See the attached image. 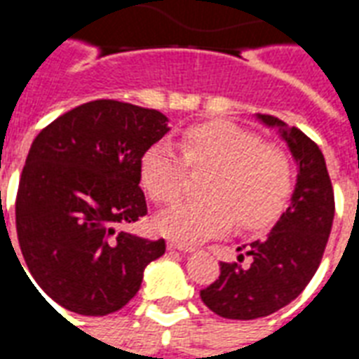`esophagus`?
<instances>
[{"label": "esophagus", "instance_id": "34e87169", "mask_svg": "<svg viewBox=\"0 0 359 359\" xmlns=\"http://www.w3.org/2000/svg\"><path fill=\"white\" fill-rule=\"evenodd\" d=\"M167 248L179 250V252H184V254H188V252H194V248H192V246H187V244H180V242H175V241L167 242Z\"/></svg>", "mask_w": 359, "mask_h": 359}]
</instances>
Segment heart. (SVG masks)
Segmentation results:
<instances>
[{
	"label": "heart",
	"instance_id": "obj_1",
	"mask_svg": "<svg viewBox=\"0 0 359 359\" xmlns=\"http://www.w3.org/2000/svg\"><path fill=\"white\" fill-rule=\"evenodd\" d=\"M179 148L151 144L140 157V182L151 200L172 202L180 194L187 165L210 169L202 184L205 200L179 202L161 211L157 231L180 244L217 238L231 231L264 229L277 217L292 192V167L280 149L257 134L226 121L190 126Z\"/></svg>",
	"mask_w": 359,
	"mask_h": 359
}]
</instances>
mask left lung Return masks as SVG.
Segmentation results:
<instances>
[{"label": "left lung", "instance_id": "8db88e82", "mask_svg": "<svg viewBox=\"0 0 359 359\" xmlns=\"http://www.w3.org/2000/svg\"><path fill=\"white\" fill-rule=\"evenodd\" d=\"M256 118L277 128L298 175L290 203L271 233L238 256V262L252 257L250 265L221 264L217 280L200 292L213 313L242 321L271 316L300 296L321 264L334 217L332 184L319 146L277 117Z\"/></svg>", "mask_w": 359, "mask_h": 359}]
</instances>
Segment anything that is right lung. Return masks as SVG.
Masks as SVG:
<instances>
[{
	"instance_id": "add662e5",
	"label": "right lung",
	"mask_w": 359,
	"mask_h": 359,
	"mask_svg": "<svg viewBox=\"0 0 359 359\" xmlns=\"http://www.w3.org/2000/svg\"><path fill=\"white\" fill-rule=\"evenodd\" d=\"M167 123L156 109L95 100L32 142L15 203L17 236L36 285L61 308L117 311L136 296L146 265L165 254L163 238L117 233V225L148 213L138 165Z\"/></svg>"
}]
</instances>
